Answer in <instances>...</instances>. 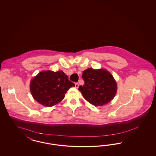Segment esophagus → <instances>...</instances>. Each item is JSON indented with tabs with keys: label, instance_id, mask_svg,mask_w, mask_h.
<instances>
[{
	"label": "esophagus",
	"instance_id": "1",
	"mask_svg": "<svg viewBox=\"0 0 156 156\" xmlns=\"http://www.w3.org/2000/svg\"><path fill=\"white\" fill-rule=\"evenodd\" d=\"M75 88H78V87H79V84H78V83H75Z\"/></svg>",
	"mask_w": 156,
	"mask_h": 156
}]
</instances>
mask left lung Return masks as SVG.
I'll return each instance as SVG.
<instances>
[{"mask_svg":"<svg viewBox=\"0 0 156 156\" xmlns=\"http://www.w3.org/2000/svg\"><path fill=\"white\" fill-rule=\"evenodd\" d=\"M83 86L78 90L89 103L96 106L108 104L117 92V83L111 73L106 69L89 68L83 71Z\"/></svg>","mask_w":156,"mask_h":156,"instance_id":"obj_1","label":"left lung"}]
</instances>
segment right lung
<instances>
[{"instance_id":"1","label":"right lung","mask_w":156,"mask_h":156,"mask_svg":"<svg viewBox=\"0 0 156 156\" xmlns=\"http://www.w3.org/2000/svg\"><path fill=\"white\" fill-rule=\"evenodd\" d=\"M75 84L69 81L62 71H42L34 76L30 83L31 95L38 104L51 107L59 104L67 91Z\"/></svg>"}]
</instances>
